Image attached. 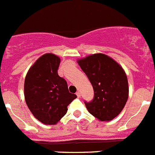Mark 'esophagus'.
<instances>
[{"label":"esophagus","mask_w":155,"mask_h":155,"mask_svg":"<svg viewBox=\"0 0 155 155\" xmlns=\"http://www.w3.org/2000/svg\"><path fill=\"white\" fill-rule=\"evenodd\" d=\"M76 95H77V96H78V98L81 97V92H77Z\"/></svg>","instance_id":"obj_1"}]
</instances>
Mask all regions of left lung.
Segmentation results:
<instances>
[{"mask_svg":"<svg viewBox=\"0 0 155 155\" xmlns=\"http://www.w3.org/2000/svg\"><path fill=\"white\" fill-rule=\"evenodd\" d=\"M78 63L93 87V100L84 102L88 112L102 121L117 117L129 97L128 79L122 67L102 53L88 55Z\"/></svg>","mask_w":155,"mask_h":155,"instance_id":"obj_1","label":"left lung"}]
</instances>
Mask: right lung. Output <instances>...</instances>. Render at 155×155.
<instances>
[{
  "label": "right lung",
  "instance_id": "add662e5",
  "mask_svg": "<svg viewBox=\"0 0 155 155\" xmlns=\"http://www.w3.org/2000/svg\"><path fill=\"white\" fill-rule=\"evenodd\" d=\"M59 63L57 55L45 54L30 67L25 78L26 105L33 115L45 125H55L77 98L69 92L66 80L58 74Z\"/></svg>",
  "mask_w": 155,
  "mask_h": 155
}]
</instances>
